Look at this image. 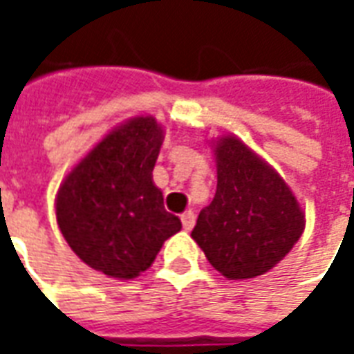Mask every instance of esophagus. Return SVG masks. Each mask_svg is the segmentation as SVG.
<instances>
[{"label":"esophagus","mask_w":354,"mask_h":354,"mask_svg":"<svg viewBox=\"0 0 354 354\" xmlns=\"http://www.w3.org/2000/svg\"><path fill=\"white\" fill-rule=\"evenodd\" d=\"M182 225H184L185 231L193 230V225H195V214H193L192 210H185L184 214H182Z\"/></svg>","instance_id":"esophagus-1"}]
</instances>
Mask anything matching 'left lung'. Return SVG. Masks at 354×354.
<instances>
[{
  "label": "left lung",
  "mask_w": 354,
  "mask_h": 354,
  "mask_svg": "<svg viewBox=\"0 0 354 354\" xmlns=\"http://www.w3.org/2000/svg\"><path fill=\"white\" fill-rule=\"evenodd\" d=\"M218 185L192 237L230 281L267 273L292 250L305 214L281 174L227 134L212 142Z\"/></svg>",
  "instance_id": "1"
}]
</instances>
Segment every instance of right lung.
<instances>
[{"instance_id":"obj_1","label":"right lung","mask_w":354,"mask_h":354,"mask_svg":"<svg viewBox=\"0 0 354 354\" xmlns=\"http://www.w3.org/2000/svg\"><path fill=\"white\" fill-rule=\"evenodd\" d=\"M162 138L155 117H132L73 167L57 193V222L66 243L88 267L113 279L138 277L162 243L182 230L153 184Z\"/></svg>"}]
</instances>
